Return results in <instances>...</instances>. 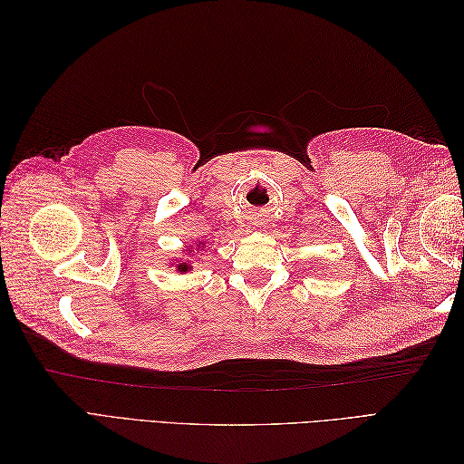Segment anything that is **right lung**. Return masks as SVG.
<instances>
[{
  "label": "right lung",
  "instance_id": "right-lung-1",
  "mask_svg": "<svg viewBox=\"0 0 464 464\" xmlns=\"http://www.w3.org/2000/svg\"><path fill=\"white\" fill-rule=\"evenodd\" d=\"M195 246H198V247H195V249H201L203 247V242H198V244H195ZM186 254H188V257L193 254V246H186ZM170 265H174L176 266V271L179 273V275H186L188 271H191L193 269V266H191V261H186V259H174V263H170Z\"/></svg>",
  "mask_w": 464,
  "mask_h": 464
}]
</instances>
